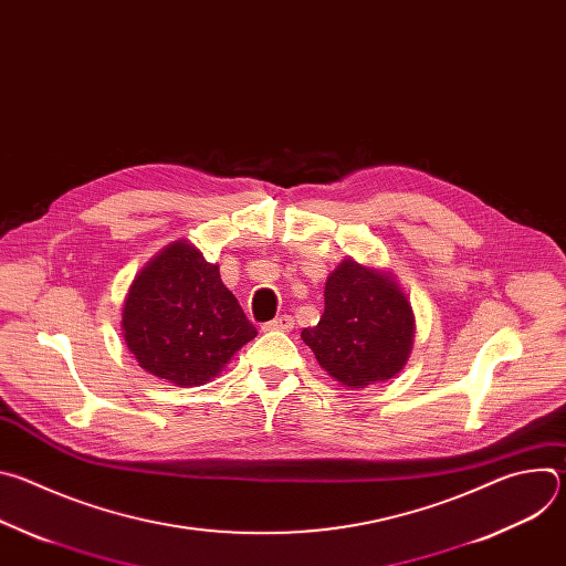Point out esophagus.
I'll list each match as a JSON object with an SVG mask.
<instances>
[{"label":"esophagus","mask_w":566,"mask_h":566,"mask_svg":"<svg viewBox=\"0 0 566 566\" xmlns=\"http://www.w3.org/2000/svg\"><path fill=\"white\" fill-rule=\"evenodd\" d=\"M266 332H291L293 329V317L291 315H280L264 325Z\"/></svg>","instance_id":"obj_1"}]
</instances>
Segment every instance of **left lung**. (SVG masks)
Returning a JSON list of instances; mask_svg holds the SVG:
<instances>
[{
	"label": "left lung",
	"instance_id": "1",
	"mask_svg": "<svg viewBox=\"0 0 566 566\" xmlns=\"http://www.w3.org/2000/svg\"><path fill=\"white\" fill-rule=\"evenodd\" d=\"M415 334V311L396 275L345 258L327 277L325 313L302 340L332 378L363 389L406 367Z\"/></svg>",
	"mask_w": 566,
	"mask_h": 566
}]
</instances>
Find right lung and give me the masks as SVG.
Instances as JSON below:
<instances>
[{
    "label": "right lung",
    "instance_id": "obj_1",
    "mask_svg": "<svg viewBox=\"0 0 566 566\" xmlns=\"http://www.w3.org/2000/svg\"><path fill=\"white\" fill-rule=\"evenodd\" d=\"M120 332L136 363L177 387L217 378L258 329L188 239L160 249L132 280Z\"/></svg>",
    "mask_w": 566,
    "mask_h": 566
}]
</instances>
